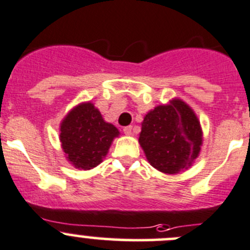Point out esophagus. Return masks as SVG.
Segmentation results:
<instances>
[{
	"instance_id": "34e87169",
	"label": "esophagus",
	"mask_w": 250,
	"mask_h": 250,
	"mask_svg": "<svg viewBox=\"0 0 250 250\" xmlns=\"http://www.w3.org/2000/svg\"><path fill=\"white\" fill-rule=\"evenodd\" d=\"M123 132L125 135H132L133 134V125H127V127L123 128Z\"/></svg>"
}]
</instances>
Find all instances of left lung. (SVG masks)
I'll return each instance as SVG.
<instances>
[{
  "label": "left lung",
  "mask_w": 250,
  "mask_h": 250,
  "mask_svg": "<svg viewBox=\"0 0 250 250\" xmlns=\"http://www.w3.org/2000/svg\"><path fill=\"white\" fill-rule=\"evenodd\" d=\"M139 144L153 168L178 174L188 169L200 155L202 127L191 106L173 98L144 116Z\"/></svg>",
  "instance_id": "obj_1"
}]
</instances>
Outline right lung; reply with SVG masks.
Listing matches in <instances>:
<instances>
[{
  "mask_svg": "<svg viewBox=\"0 0 250 250\" xmlns=\"http://www.w3.org/2000/svg\"><path fill=\"white\" fill-rule=\"evenodd\" d=\"M117 128L103 118L92 102L81 103L60 123L59 139L67 162L80 170H89L106 157Z\"/></svg>",
  "mask_w": 250,
  "mask_h": 250,
  "instance_id": "right-lung-1",
  "label": "right lung"
}]
</instances>
